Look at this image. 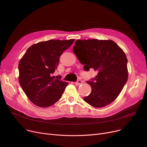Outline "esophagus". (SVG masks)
<instances>
[{
	"mask_svg": "<svg viewBox=\"0 0 147 147\" xmlns=\"http://www.w3.org/2000/svg\"><path fill=\"white\" fill-rule=\"evenodd\" d=\"M82 83H83V82L80 79H79L75 82V84H76V85H79V84H81Z\"/></svg>",
	"mask_w": 147,
	"mask_h": 147,
	"instance_id": "obj_1",
	"label": "esophagus"
}]
</instances>
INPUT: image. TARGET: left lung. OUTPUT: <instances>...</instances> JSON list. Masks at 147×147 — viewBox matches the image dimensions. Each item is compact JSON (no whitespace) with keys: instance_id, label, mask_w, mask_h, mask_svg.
Wrapping results in <instances>:
<instances>
[{"instance_id":"1","label":"left lung","mask_w":147,"mask_h":147,"mask_svg":"<svg viewBox=\"0 0 147 147\" xmlns=\"http://www.w3.org/2000/svg\"><path fill=\"white\" fill-rule=\"evenodd\" d=\"M73 51L84 71L90 68L98 72L94 79L87 81L91 93L84 97L92 107L101 108L117 98L128 79L127 59L125 52L113 40H78Z\"/></svg>"}]
</instances>
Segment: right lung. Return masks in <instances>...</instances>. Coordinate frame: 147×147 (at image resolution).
I'll return each mask as SVG.
<instances>
[{"label":"right lung","mask_w":147,"mask_h":147,"mask_svg":"<svg viewBox=\"0 0 147 147\" xmlns=\"http://www.w3.org/2000/svg\"><path fill=\"white\" fill-rule=\"evenodd\" d=\"M74 39L49 40L38 42L27 50L18 64L19 82L34 104L48 107L61 98L68 82L53 76L59 58Z\"/></svg>","instance_id":"1"}]
</instances>
